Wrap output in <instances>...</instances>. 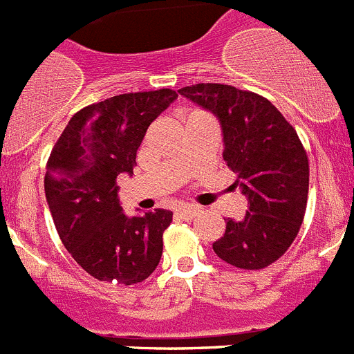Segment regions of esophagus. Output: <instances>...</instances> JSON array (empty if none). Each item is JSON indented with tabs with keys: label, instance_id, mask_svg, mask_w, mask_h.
<instances>
[{
	"label": "esophagus",
	"instance_id": "obj_1",
	"mask_svg": "<svg viewBox=\"0 0 354 354\" xmlns=\"http://www.w3.org/2000/svg\"><path fill=\"white\" fill-rule=\"evenodd\" d=\"M175 214L179 216V218H184V220H192L193 216L198 214V209L193 207V205H183L175 211Z\"/></svg>",
	"mask_w": 354,
	"mask_h": 354
}]
</instances>
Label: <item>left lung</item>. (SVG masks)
Listing matches in <instances>:
<instances>
[{"label":"left lung","mask_w":354,"mask_h":354,"mask_svg":"<svg viewBox=\"0 0 354 354\" xmlns=\"http://www.w3.org/2000/svg\"><path fill=\"white\" fill-rule=\"evenodd\" d=\"M179 93L220 120L223 159L250 204L243 220L225 221L212 250L241 270L268 268L292 245L305 218L308 158L298 133L266 97L248 90L198 83Z\"/></svg>","instance_id":"8db88e82"}]
</instances>
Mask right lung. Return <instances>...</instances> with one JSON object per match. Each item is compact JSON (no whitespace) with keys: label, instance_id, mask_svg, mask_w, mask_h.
<instances>
[{"label":"right lung","instance_id":"add662e5","mask_svg":"<svg viewBox=\"0 0 354 354\" xmlns=\"http://www.w3.org/2000/svg\"><path fill=\"white\" fill-rule=\"evenodd\" d=\"M177 99L170 88L122 93L72 115L53 147L44 189L62 243L101 282L133 286L158 268L171 211L126 216L117 177L133 174L147 129Z\"/></svg>","mask_w":354,"mask_h":354}]
</instances>
